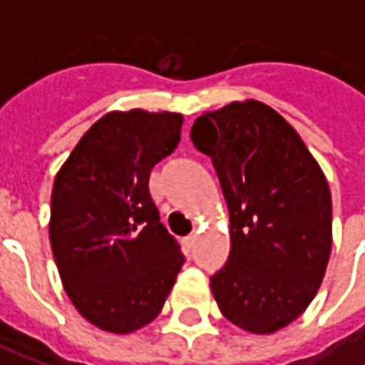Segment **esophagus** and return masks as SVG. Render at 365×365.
Listing matches in <instances>:
<instances>
[{"mask_svg":"<svg viewBox=\"0 0 365 365\" xmlns=\"http://www.w3.org/2000/svg\"><path fill=\"white\" fill-rule=\"evenodd\" d=\"M196 239H198V235H196V232H192V235H187V237L183 239V245H185L187 250H192V247L196 245Z\"/></svg>","mask_w":365,"mask_h":365,"instance_id":"esophagus-1","label":"esophagus"}]
</instances>
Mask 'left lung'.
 Returning <instances> with one entry per match:
<instances>
[{"label":"left lung","instance_id":"8db88e82","mask_svg":"<svg viewBox=\"0 0 365 365\" xmlns=\"http://www.w3.org/2000/svg\"><path fill=\"white\" fill-rule=\"evenodd\" d=\"M190 139L211 158L230 213V255L211 277L222 315L254 334L285 328L326 274V175L294 126L259 101L198 115Z\"/></svg>","mask_w":365,"mask_h":365}]
</instances>
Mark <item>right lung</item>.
<instances>
[{
  "label": "right lung",
  "mask_w": 365,
  "mask_h": 365,
  "mask_svg": "<svg viewBox=\"0 0 365 365\" xmlns=\"http://www.w3.org/2000/svg\"><path fill=\"white\" fill-rule=\"evenodd\" d=\"M180 135V113L111 111L54 180L52 254L73 307L97 328L128 334L154 322L182 270V247L150 194L154 165Z\"/></svg>",
  "instance_id": "add662e5"
}]
</instances>
